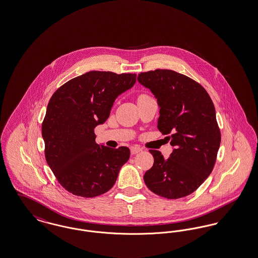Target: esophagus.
Returning <instances> with one entry per match:
<instances>
[{
  "mask_svg": "<svg viewBox=\"0 0 258 258\" xmlns=\"http://www.w3.org/2000/svg\"><path fill=\"white\" fill-rule=\"evenodd\" d=\"M140 152H142V149L139 147H132L131 148V153L133 154V155H135V154H138V153H140Z\"/></svg>",
  "mask_w": 258,
  "mask_h": 258,
  "instance_id": "esophagus-1",
  "label": "esophagus"
}]
</instances>
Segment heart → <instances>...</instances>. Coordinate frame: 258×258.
I'll use <instances>...</instances> for the list:
<instances>
[{"instance_id": "obj_1", "label": "heart", "mask_w": 258, "mask_h": 258, "mask_svg": "<svg viewBox=\"0 0 258 258\" xmlns=\"http://www.w3.org/2000/svg\"><path fill=\"white\" fill-rule=\"evenodd\" d=\"M147 96L146 95H140L139 97H138V98H146Z\"/></svg>"}]
</instances>
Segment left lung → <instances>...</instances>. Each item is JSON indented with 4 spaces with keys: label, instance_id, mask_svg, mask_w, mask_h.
I'll return each mask as SVG.
<instances>
[{
    "label": "left lung",
    "instance_id": "left-lung-1",
    "mask_svg": "<svg viewBox=\"0 0 258 258\" xmlns=\"http://www.w3.org/2000/svg\"><path fill=\"white\" fill-rule=\"evenodd\" d=\"M138 82L150 89L160 106L158 128L174 147L168 159L149 150L154 164L144 174L151 191L167 199L189 196L214 168L221 132L214 103L197 81L170 70L141 73Z\"/></svg>",
    "mask_w": 258,
    "mask_h": 258
}]
</instances>
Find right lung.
<instances>
[{
    "mask_svg": "<svg viewBox=\"0 0 258 258\" xmlns=\"http://www.w3.org/2000/svg\"><path fill=\"white\" fill-rule=\"evenodd\" d=\"M136 82V74L89 72L68 81L50 98L41 125L45 159L58 182L74 196L95 197L114 185L128 160L127 147L96 142L115 99Z\"/></svg>",
    "mask_w": 258,
    "mask_h": 258,
    "instance_id": "add662e5",
    "label": "right lung"
}]
</instances>
